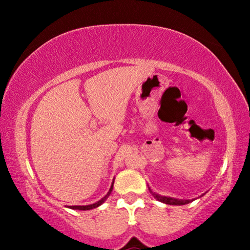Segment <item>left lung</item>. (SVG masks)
<instances>
[{
  "mask_svg": "<svg viewBox=\"0 0 250 250\" xmlns=\"http://www.w3.org/2000/svg\"><path fill=\"white\" fill-rule=\"evenodd\" d=\"M149 191H150V193H151L152 196H153V198H155V199L160 201V203L166 204V205H174V206H182V205H187V204H189V203H191V201L194 200V199H192V200L177 199V198L162 196V194H158V193L153 192V191H152L151 189H150V187H149ZM204 194H205V193H204Z\"/></svg>",
  "mask_w": 250,
  "mask_h": 250,
  "instance_id": "8db88e82",
  "label": "left lung"
}]
</instances>
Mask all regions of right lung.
<instances>
[{
	"label": "right lung",
	"instance_id": "right-lung-1",
	"mask_svg": "<svg viewBox=\"0 0 250 250\" xmlns=\"http://www.w3.org/2000/svg\"><path fill=\"white\" fill-rule=\"evenodd\" d=\"M114 181H115V180H114ZM114 181H112L111 187H110V189H109L108 193L105 194V196H104V198H101L100 200L97 201V203L91 204V205H85V206H68V208H70V209H76V210H90V209H93V208H97V207H99V206H101V205L104 204L105 200H107V198H108L109 196H110L111 191H112V189H114Z\"/></svg>",
	"mask_w": 250,
	"mask_h": 250
}]
</instances>
